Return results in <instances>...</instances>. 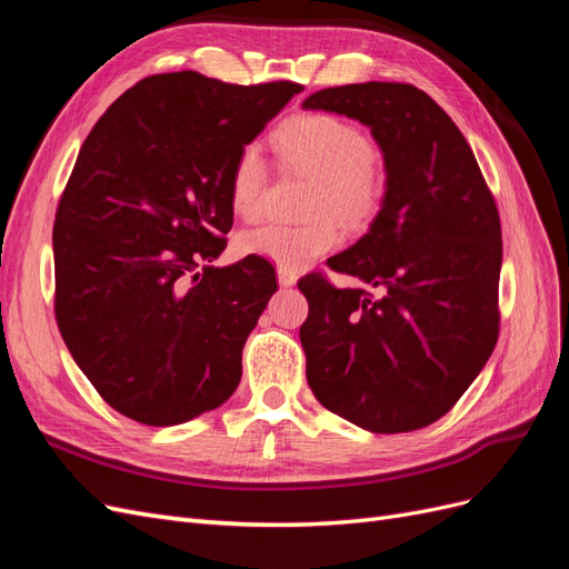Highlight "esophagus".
I'll return each instance as SVG.
<instances>
[{
  "mask_svg": "<svg viewBox=\"0 0 569 569\" xmlns=\"http://www.w3.org/2000/svg\"><path fill=\"white\" fill-rule=\"evenodd\" d=\"M297 272L295 270H284V268H278V282L282 284V287H291V284H297Z\"/></svg>",
  "mask_w": 569,
  "mask_h": 569,
  "instance_id": "esophagus-1",
  "label": "esophagus"
}]
</instances>
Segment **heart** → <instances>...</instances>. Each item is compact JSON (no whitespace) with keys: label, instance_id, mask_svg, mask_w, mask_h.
I'll return each instance as SVG.
<instances>
[{"label":"heart","instance_id":"1","mask_svg":"<svg viewBox=\"0 0 569 569\" xmlns=\"http://www.w3.org/2000/svg\"><path fill=\"white\" fill-rule=\"evenodd\" d=\"M282 168L313 180L301 226L272 222L239 237V251L261 256L284 270H301L339 244V226L363 228L382 211L389 168L368 134L351 120L308 111L291 116L272 134ZM268 166L261 149L247 144L230 170L232 211L258 220L266 211Z\"/></svg>","mask_w":569,"mask_h":569}]
</instances>
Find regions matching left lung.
I'll return each instance as SVG.
<instances>
[{"label":"left lung","instance_id":"obj_1","mask_svg":"<svg viewBox=\"0 0 569 569\" xmlns=\"http://www.w3.org/2000/svg\"><path fill=\"white\" fill-rule=\"evenodd\" d=\"M303 109L360 120L389 168L370 230L327 258L360 284L337 289L322 272L299 280L308 387L368 432L422 429L456 406L496 347L503 239L493 194L449 113L408 82L327 88Z\"/></svg>","mask_w":569,"mask_h":569}]
</instances>
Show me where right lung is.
I'll use <instances>...</instances> for the list:
<instances>
[{"label":"right lung","mask_w":569,"mask_h":569,"mask_svg":"<svg viewBox=\"0 0 569 569\" xmlns=\"http://www.w3.org/2000/svg\"><path fill=\"white\" fill-rule=\"evenodd\" d=\"M301 84L149 76L82 142L54 220V313L78 368L149 427L226 403L270 297L261 256L216 268L232 228L230 170Z\"/></svg>","instance_id":"add662e5"}]
</instances>
